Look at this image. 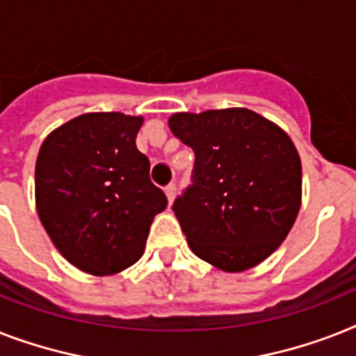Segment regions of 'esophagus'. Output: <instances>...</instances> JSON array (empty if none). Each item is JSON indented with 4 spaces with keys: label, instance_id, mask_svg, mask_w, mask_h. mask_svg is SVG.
Segmentation results:
<instances>
[{
    "label": "esophagus",
    "instance_id": "34e87169",
    "mask_svg": "<svg viewBox=\"0 0 356 356\" xmlns=\"http://www.w3.org/2000/svg\"><path fill=\"white\" fill-rule=\"evenodd\" d=\"M164 192H166V197H168L170 203H173V199H175V193H177V186H175V183H170L168 186L164 188Z\"/></svg>",
    "mask_w": 356,
    "mask_h": 356
}]
</instances>
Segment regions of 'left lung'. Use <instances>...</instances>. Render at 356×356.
Instances as JSON below:
<instances>
[{
  "instance_id": "8db88e82",
  "label": "left lung",
  "mask_w": 356,
  "mask_h": 356,
  "mask_svg": "<svg viewBox=\"0 0 356 356\" xmlns=\"http://www.w3.org/2000/svg\"><path fill=\"white\" fill-rule=\"evenodd\" d=\"M168 124L195 155L192 184L172 207L192 252L227 273L268 258L302 201V163L287 133L245 108L175 113Z\"/></svg>"
}]
</instances>
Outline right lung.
I'll list each match as a JSON object with an SVG mask.
<instances>
[{
  "instance_id": "add662e5",
  "label": "right lung",
  "mask_w": 356,
  "mask_h": 356,
  "mask_svg": "<svg viewBox=\"0 0 356 356\" xmlns=\"http://www.w3.org/2000/svg\"><path fill=\"white\" fill-rule=\"evenodd\" d=\"M140 117L86 113L54 129L36 161V208L54 247L83 273H120L144 252L168 199L135 146Z\"/></svg>"
}]
</instances>
